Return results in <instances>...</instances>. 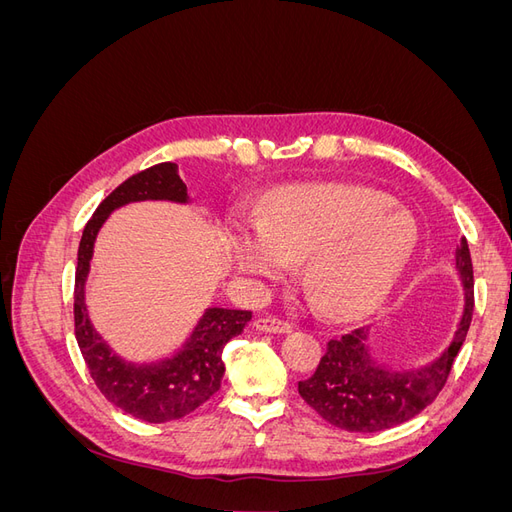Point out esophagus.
<instances>
[{"label": "esophagus", "mask_w": 512, "mask_h": 512, "mask_svg": "<svg viewBox=\"0 0 512 512\" xmlns=\"http://www.w3.org/2000/svg\"><path fill=\"white\" fill-rule=\"evenodd\" d=\"M254 327H256V331H260V333H277V335L290 333V324L284 322V320H280V318H273V316H262V318H258V320L254 322Z\"/></svg>", "instance_id": "esophagus-1"}]
</instances>
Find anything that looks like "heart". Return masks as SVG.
<instances>
[{"label": "heart", "mask_w": 512, "mask_h": 512, "mask_svg": "<svg viewBox=\"0 0 512 512\" xmlns=\"http://www.w3.org/2000/svg\"><path fill=\"white\" fill-rule=\"evenodd\" d=\"M421 243V226L393 198L350 183L292 185L277 194L262 222L230 230L237 267L258 280H280L305 256V284L335 320L363 318L395 290Z\"/></svg>", "instance_id": "b5f03b06"}]
</instances>
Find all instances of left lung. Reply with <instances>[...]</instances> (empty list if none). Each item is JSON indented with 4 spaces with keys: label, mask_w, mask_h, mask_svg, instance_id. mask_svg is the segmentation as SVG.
<instances>
[{
    "label": "left lung",
    "mask_w": 512,
    "mask_h": 512,
    "mask_svg": "<svg viewBox=\"0 0 512 512\" xmlns=\"http://www.w3.org/2000/svg\"><path fill=\"white\" fill-rule=\"evenodd\" d=\"M463 312L457 329L436 359L410 369H391L369 348V327L331 339L314 376L299 382V395L324 421L346 431L374 433L397 427L423 412L446 384L474 312V271L468 241L457 247Z\"/></svg>",
    "instance_id": "8db88e82"
}]
</instances>
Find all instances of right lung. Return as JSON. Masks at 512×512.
I'll use <instances>...</instances> for the list:
<instances>
[{
    "instance_id": "obj_1",
    "label": "right lung",
    "mask_w": 512,
    "mask_h": 512,
    "mask_svg": "<svg viewBox=\"0 0 512 512\" xmlns=\"http://www.w3.org/2000/svg\"><path fill=\"white\" fill-rule=\"evenodd\" d=\"M141 200L190 203L177 164L164 162L132 175L108 194L91 215L83 230L76 265L74 333L91 378L111 404L141 421L166 423L194 412L220 391L226 371L222 350L232 337L243 333L245 324L252 320V312L224 307L205 309L181 348L173 356L153 363H130L111 350L89 320L85 284L102 224L115 209Z\"/></svg>"
}]
</instances>
